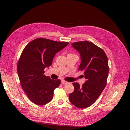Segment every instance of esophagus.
<instances>
[{
    "label": "esophagus",
    "mask_w": 130,
    "mask_h": 130,
    "mask_svg": "<svg viewBox=\"0 0 130 130\" xmlns=\"http://www.w3.org/2000/svg\"><path fill=\"white\" fill-rule=\"evenodd\" d=\"M61 83H62V84H63V85H66V84H68V82L65 81H64V80H62V81H61Z\"/></svg>",
    "instance_id": "esophagus-1"
}]
</instances>
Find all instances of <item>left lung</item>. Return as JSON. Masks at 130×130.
I'll return each instance as SVG.
<instances>
[{
	"mask_svg": "<svg viewBox=\"0 0 130 130\" xmlns=\"http://www.w3.org/2000/svg\"><path fill=\"white\" fill-rule=\"evenodd\" d=\"M80 53L81 63L78 70L84 73L86 81L82 86L74 82V90L69 99L80 108L88 107L95 102L106 87L108 74V62L104 51L93 43L81 41L72 43Z\"/></svg>",
	"mask_w": 130,
	"mask_h": 130,
	"instance_id": "8db88e82",
	"label": "left lung"
}]
</instances>
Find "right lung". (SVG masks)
<instances>
[{
  "instance_id": "obj_1",
  "label": "right lung",
  "mask_w": 130,
  "mask_h": 130,
  "mask_svg": "<svg viewBox=\"0 0 130 130\" xmlns=\"http://www.w3.org/2000/svg\"><path fill=\"white\" fill-rule=\"evenodd\" d=\"M68 43L38 38L27 44L22 52L17 64L18 77L23 90L35 104L43 105L53 99L61 80L46 76L44 70L52 64L56 54Z\"/></svg>"
}]
</instances>
